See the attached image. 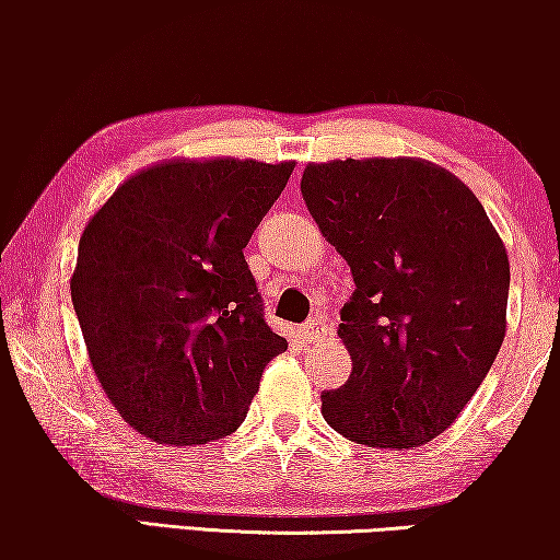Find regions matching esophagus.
Here are the masks:
<instances>
[{"label":"esophagus","mask_w":560,"mask_h":560,"mask_svg":"<svg viewBox=\"0 0 560 560\" xmlns=\"http://www.w3.org/2000/svg\"><path fill=\"white\" fill-rule=\"evenodd\" d=\"M326 334H328V326H326L324 318H311L308 324L301 326V336H303L305 343H313V341L324 339Z\"/></svg>","instance_id":"obj_1"}]
</instances>
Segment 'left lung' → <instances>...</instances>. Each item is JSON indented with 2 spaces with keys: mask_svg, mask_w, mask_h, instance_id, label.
<instances>
[{
  "mask_svg": "<svg viewBox=\"0 0 560 560\" xmlns=\"http://www.w3.org/2000/svg\"><path fill=\"white\" fill-rule=\"evenodd\" d=\"M301 194L351 267L341 308L349 382L326 423L374 448H416L454 423L508 328L510 259L485 206L420 158L308 163Z\"/></svg>",
  "mask_w": 560,
  "mask_h": 560,
  "instance_id": "1",
  "label": "left lung"
}]
</instances>
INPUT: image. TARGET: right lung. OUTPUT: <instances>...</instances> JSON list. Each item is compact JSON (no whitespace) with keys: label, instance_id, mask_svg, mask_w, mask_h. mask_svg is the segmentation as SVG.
Listing matches in <instances>:
<instances>
[{"label":"right lung","instance_id":"1","mask_svg":"<svg viewBox=\"0 0 560 560\" xmlns=\"http://www.w3.org/2000/svg\"><path fill=\"white\" fill-rule=\"evenodd\" d=\"M295 163L165 160L89 219L71 298L91 366L135 431L171 446L234 433L288 341L244 247Z\"/></svg>","mask_w":560,"mask_h":560}]
</instances>
